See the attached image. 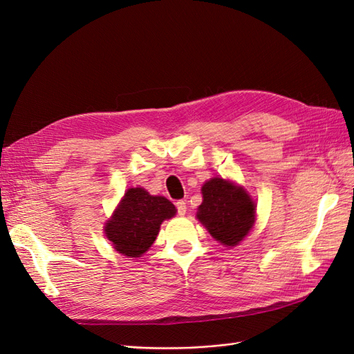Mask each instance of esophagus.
<instances>
[{
  "label": "esophagus",
  "mask_w": 354,
  "mask_h": 354,
  "mask_svg": "<svg viewBox=\"0 0 354 354\" xmlns=\"http://www.w3.org/2000/svg\"><path fill=\"white\" fill-rule=\"evenodd\" d=\"M176 209H178V214L179 216H185V212H187V203H185V201H178L176 202Z\"/></svg>",
  "instance_id": "1"
}]
</instances>
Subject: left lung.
<instances>
[{
    "instance_id": "obj_1",
    "label": "left lung",
    "mask_w": 354,
    "mask_h": 354,
    "mask_svg": "<svg viewBox=\"0 0 354 354\" xmlns=\"http://www.w3.org/2000/svg\"><path fill=\"white\" fill-rule=\"evenodd\" d=\"M203 202L197 218L217 241L235 245L249 234L254 221V203L241 187L212 178L202 187Z\"/></svg>"
}]
</instances>
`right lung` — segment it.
Instances as JSON below:
<instances>
[{
    "label": "right lung",
    "instance_id": "right-lung-1",
    "mask_svg": "<svg viewBox=\"0 0 354 354\" xmlns=\"http://www.w3.org/2000/svg\"><path fill=\"white\" fill-rule=\"evenodd\" d=\"M175 212V205L166 197L151 196L143 188H129L105 226L106 238L119 253L138 258L155 241L162 221Z\"/></svg>",
    "mask_w": 354,
    "mask_h": 354
}]
</instances>
